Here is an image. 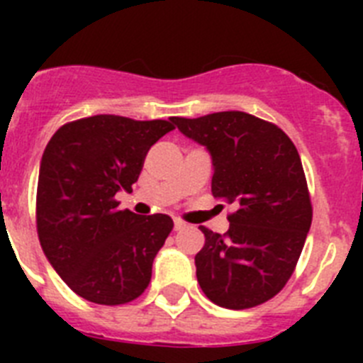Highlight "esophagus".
<instances>
[{"label":"esophagus","instance_id":"esophagus-1","mask_svg":"<svg viewBox=\"0 0 363 363\" xmlns=\"http://www.w3.org/2000/svg\"><path fill=\"white\" fill-rule=\"evenodd\" d=\"M185 227H187V223H185V221H182L179 218H174V229L176 230H182V229H185Z\"/></svg>","mask_w":363,"mask_h":363}]
</instances>
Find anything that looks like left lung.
Masks as SVG:
<instances>
[{"mask_svg": "<svg viewBox=\"0 0 363 363\" xmlns=\"http://www.w3.org/2000/svg\"><path fill=\"white\" fill-rule=\"evenodd\" d=\"M171 121L213 156V196L236 205L225 234L200 227L201 291L225 309L265 303L289 281L313 221L296 147L278 125L242 111Z\"/></svg>", "mask_w": 363, "mask_h": 363, "instance_id": "left-lung-1", "label": "left lung"}]
</instances>
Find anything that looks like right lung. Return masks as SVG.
Listing matches in <instances>:
<instances>
[{
    "label": "right lung",
    "instance_id": "add662e5",
    "mask_svg": "<svg viewBox=\"0 0 363 363\" xmlns=\"http://www.w3.org/2000/svg\"><path fill=\"white\" fill-rule=\"evenodd\" d=\"M172 129L169 120L98 114L65 123L45 147L38 236L50 265L78 296L121 306L147 289L154 256L174 223L167 214L120 211L116 192L133 189L149 149Z\"/></svg>",
    "mask_w": 363,
    "mask_h": 363
}]
</instances>
